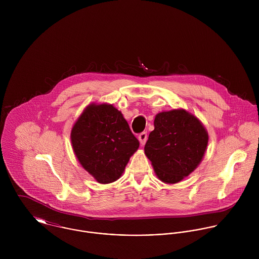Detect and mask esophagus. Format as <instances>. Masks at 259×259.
Returning a JSON list of instances; mask_svg holds the SVG:
<instances>
[{
  "instance_id": "esophagus-1",
  "label": "esophagus",
  "mask_w": 259,
  "mask_h": 259,
  "mask_svg": "<svg viewBox=\"0 0 259 259\" xmlns=\"http://www.w3.org/2000/svg\"><path fill=\"white\" fill-rule=\"evenodd\" d=\"M147 140H148V134L147 132H143L139 135V141L141 143L142 146H144L146 143H147Z\"/></svg>"
}]
</instances>
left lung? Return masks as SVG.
Segmentation results:
<instances>
[{
	"label": "left lung",
	"mask_w": 259,
	"mask_h": 259,
	"mask_svg": "<svg viewBox=\"0 0 259 259\" xmlns=\"http://www.w3.org/2000/svg\"><path fill=\"white\" fill-rule=\"evenodd\" d=\"M207 143V132L194 115L185 110L162 111L155 115L145 152L157 178L176 184L197 167Z\"/></svg>",
	"instance_id": "8db88e82"
}]
</instances>
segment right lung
I'll use <instances>...</instances> for the list:
<instances>
[{"label": "right lung", "mask_w": 259, "mask_h": 259, "mask_svg": "<svg viewBox=\"0 0 259 259\" xmlns=\"http://www.w3.org/2000/svg\"><path fill=\"white\" fill-rule=\"evenodd\" d=\"M71 140L79 163L100 184L119 179L140 147L122 113L107 104L90 105L74 123Z\"/></svg>", "instance_id": "right-lung-1"}]
</instances>
